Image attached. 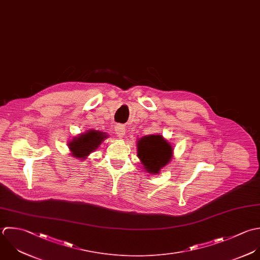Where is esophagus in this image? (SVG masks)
I'll return each instance as SVG.
<instances>
[{"label": "esophagus", "mask_w": 260, "mask_h": 260, "mask_svg": "<svg viewBox=\"0 0 260 260\" xmlns=\"http://www.w3.org/2000/svg\"><path fill=\"white\" fill-rule=\"evenodd\" d=\"M114 131H115L117 137H119V138H122L125 135V127L121 124H116L114 126Z\"/></svg>", "instance_id": "esophagus-1"}]
</instances>
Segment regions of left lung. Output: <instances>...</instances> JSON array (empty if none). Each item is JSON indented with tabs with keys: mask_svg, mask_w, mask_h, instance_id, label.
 I'll list each match as a JSON object with an SVG mask.
<instances>
[{
	"mask_svg": "<svg viewBox=\"0 0 260 260\" xmlns=\"http://www.w3.org/2000/svg\"><path fill=\"white\" fill-rule=\"evenodd\" d=\"M172 147L162 136L152 135L138 142V157L149 173L156 174L172 157Z\"/></svg>",
	"mask_w": 260,
	"mask_h": 260,
	"instance_id": "left-lung-1",
	"label": "left lung"
}]
</instances>
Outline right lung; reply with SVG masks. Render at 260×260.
Instances as JSON below:
<instances>
[{
	"label": "right lung",
	"instance_id": "right-lung-1",
	"mask_svg": "<svg viewBox=\"0 0 260 260\" xmlns=\"http://www.w3.org/2000/svg\"><path fill=\"white\" fill-rule=\"evenodd\" d=\"M106 138L107 136H105V133L90 131L78 138H75L69 144V148L75 157L85 158L91 152L96 150Z\"/></svg>",
	"mask_w": 260,
	"mask_h": 260
}]
</instances>
